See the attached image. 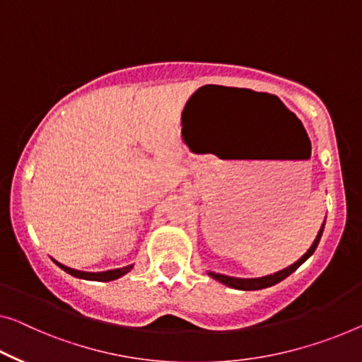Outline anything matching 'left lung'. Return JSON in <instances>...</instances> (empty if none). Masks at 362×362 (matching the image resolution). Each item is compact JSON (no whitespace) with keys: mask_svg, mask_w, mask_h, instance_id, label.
Here are the masks:
<instances>
[{"mask_svg":"<svg viewBox=\"0 0 362 362\" xmlns=\"http://www.w3.org/2000/svg\"><path fill=\"white\" fill-rule=\"evenodd\" d=\"M323 228H325V221L322 223L319 233H317L314 242H312V245L309 247V250H307L298 262H294L293 265L279 269V272H276V273L267 274V276H260V278H235V276H228V274H221V273H214V272H208V274L213 279H216V281L229 286V288H233V289H239V291H257V289L269 288V286L278 284L279 281H283L284 278H288L291 273H294L296 269H298L302 263H304L307 258H309L312 253L315 252L317 245H319V242H320V237L323 234Z\"/></svg>","mask_w":362,"mask_h":362,"instance_id":"obj_1","label":"left lung"}]
</instances>
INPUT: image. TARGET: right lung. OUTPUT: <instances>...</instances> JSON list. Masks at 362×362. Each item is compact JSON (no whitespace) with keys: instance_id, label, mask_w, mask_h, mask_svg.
<instances>
[{"instance_id":"right-lung-1","label":"right lung","mask_w":362,"mask_h":362,"mask_svg":"<svg viewBox=\"0 0 362 362\" xmlns=\"http://www.w3.org/2000/svg\"><path fill=\"white\" fill-rule=\"evenodd\" d=\"M53 260V258H52ZM57 263L58 267H60L63 272H66L71 274L74 278H79V279H88V281H113V279H118L122 278L123 274H127L128 272H132L134 265H127L123 268H115V269H107V272H81V269H74V268H69V267H64L62 265L60 262L53 260Z\"/></svg>"}]
</instances>
